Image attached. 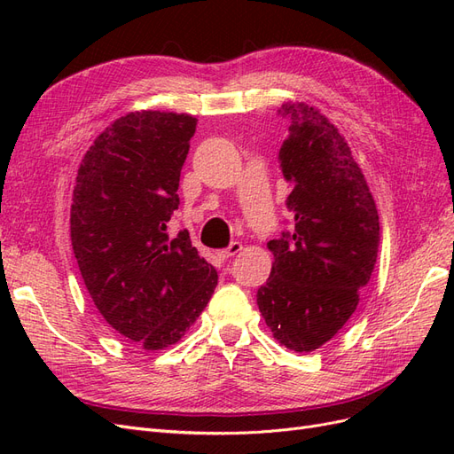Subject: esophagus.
Segmentation results:
<instances>
[{"mask_svg":"<svg viewBox=\"0 0 454 454\" xmlns=\"http://www.w3.org/2000/svg\"><path fill=\"white\" fill-rule=\"evenodd\" d=\"M240 250H242V244H240V242H231V244H229V248H225V250L219 252V257H222V259L235 257L237 254H240Z\"/></svg>","mask_w":454,"mask_h":454,"instance_id":"1","label":"esophagus"}]
</instances>
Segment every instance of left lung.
Masks as SVG:
<instances>
[{
  "instance_id": "8db88e82",
  "label": "left lung",
  "mask_w": 454,
  "mask_h": 454,
  "mask_svg": "<svg viewBox=\"0 0 454 454\" xmlns=\"http://www.w3.org/2000/svg\"><path fill=\"white\" fill-rule=\"evenodd\" d=\"M290 121L280 147L292 185V231L267 246L274 263L257 307L274 339L312 352L347 324L377 263L380 227L373 197L339 130L314 107L284 104Z\"/></svg>"
}]
</instances>
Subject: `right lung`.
Here are the masks:
<instances>
[{"label":"right lung","instance_id":"obj_1","mask_svg":"<svg viewBox=\"0 0 454 454\" xmlns=\"http://www.w3.org/2000/svg\"><path fill=\"white\" fill-rule=\"evenodd\" d=\"M195 129L187 114H129L94 140L75 177L70 232L81 277L104 320L145 350L180 340L217 286L189 232H168Z\"/></svg>","mask_w":454,"mask_h":454}]
</instances>
